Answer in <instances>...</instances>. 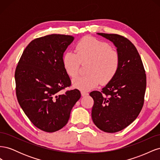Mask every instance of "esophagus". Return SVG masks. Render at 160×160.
<instances>
[{
  "instance_id": "1",
  "label": "esophagus",
  "mask_w": 160,
  "mask_h": 160,
  "mask_svg": "<svg viewBox=\"0 0 160 160\" xmlns=\"http://www.w3.org/2000/svg\"><path fill=\"white\" fill-rule=\"evenodd\" d=\"M81 95L83 96V97L87 96V95H89V93H88V92H86V91H81Z\"/></svg>"
}]
</instances>
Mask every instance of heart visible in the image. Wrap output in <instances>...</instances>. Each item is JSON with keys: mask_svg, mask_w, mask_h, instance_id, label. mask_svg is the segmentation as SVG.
I'll use <instances>...</instances> for the list:
<instances>
[{"mask_svg": "<svg viewBox=\"0 0 160 160\" xmlns=\"http://www.w3.org/2000/svg\"><path fill=\"white\" fill-rule=\"evenodd\" d=\"M75 52L68 51L62 56V65L71 77L79 73L80 64L88 62L87 75L72 81L74 87L82 91L93 89L99 83H108L118 71L120 58L118 51L108 42L92 37H85L77 43Z\"/></svg>", "mask_w": 160, "mask_h": 160, "instance_id": "obj_1", "label": "heart"}]
</instances>
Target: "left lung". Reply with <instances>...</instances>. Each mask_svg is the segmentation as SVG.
<instances>
[{"label": "left lung", "mask_w": 160, "mask_h": 160, "mask_svg": "<svg viewBox=\"0 0 160 160\" xmlns=\"http://www.w3.org/2000/svg\"><path fill=\"white\" fill-rule=\"evenodd\" d=\"M98 34L113 42L120 63L117 73L102 91L89 93L94 101L91 116L99 129L115 133L132 123L143 108L146 71L137 49L127 38L117 34Z\"/></svg>", "instance_id": "left-lung-1"}]
</instances>
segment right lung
I'll return each mask as SVG.
<instances>
[{
	"label": "right lung",
	"instance_id": "1",
	"mask_svg": "<svg viewBox=\"0 0 160 160\" xmlns=\"http://www.w3.org/2000/svg\"><path fill=\"white\" fill-rule=\"evenodd\" d=\"M74 37L65 35L35 38L24 50L16 67V95L22 109L37 128L57 132L67 123L81 98L62 65V56Z\"/></svg>",
	"mask_w": 160,
	"mask_h": 160
}]
</instances>
